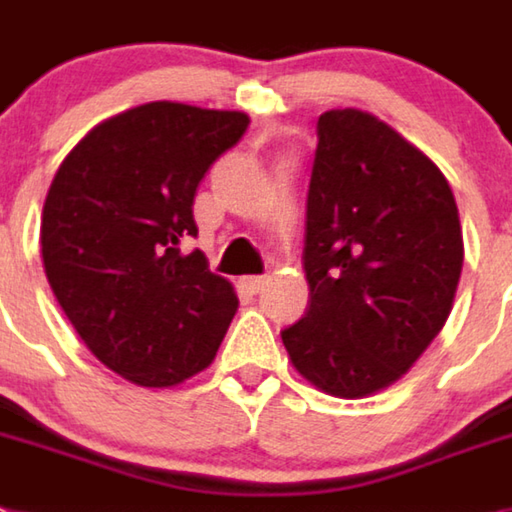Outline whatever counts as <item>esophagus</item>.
I'll return each mask as SVG.
<instances>
[{
	"instance_id": "obj_1",
	"label": "esophagus",
	"mask_w": 512,
	"mask_h": 512,
	"mask_svg": "<svg viewBox=\"0 0 512 512\" xmlns=\"http://www.w3.org/2000/svg\"><path fill=\"white\" fill-rule=\"evenodd\" d=\"M265 283H268V278H265V275H244V278H239V286L250 293V296L260 293L262 288H265Z\"/></svg>"
}]
</instances>
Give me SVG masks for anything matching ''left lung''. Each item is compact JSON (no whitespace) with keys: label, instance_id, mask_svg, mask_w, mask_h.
Segmentation results:
<instances>
[{"label":"left lung","instance_id":"8db88e82","mask_svg":"<svg viewBox=\"0 0 512 512\" xmlns=\"http://www.w3.org/2000/svg\"><path fill=\"white\" fill-rule=\"evenodd\" d=\"M306 198V314L281 332L293 368L324 394L391 386L451 314L464 265L443 172L376 115L327 110Z\"/></svg>","mask_w":512,"mask_h":512}]
</instances>
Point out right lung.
I'll return each instance as SVG.
<instances>
[{"instance_id":"obj_1","label":"right lung","mask_w":512,"mask_h":512,"mask_svg":"<svg viewBox=\"0 0 512 512\" xmlns=\"http://www.w3.org/2000/svg\"><path fill=\"white\" fill-rule=\"evenodd\" d=\"M250 118L146 102L92 128L48 188L41 255L84 345L131 384H182L216 358L239 299L195 237L198 182Z\"/></svg>"}]
</instances>
